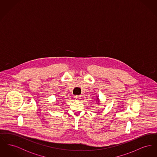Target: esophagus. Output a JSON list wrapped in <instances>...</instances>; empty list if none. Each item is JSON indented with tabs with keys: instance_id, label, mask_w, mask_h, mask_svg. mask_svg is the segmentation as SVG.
<instances>
[{
	"instance_id": "1",
	"label": "esophagus",
	"mask_w": 157,
	"mask_h": 157,
	"mask_svg": "<svg viewBox=\"0 0 157 157\" xmlns=\"http://www.w3.org/2000/svg\"><path fill=\"white\" fill-rule=\"evenodd\" d=\"M75 100H76V101H79L81 99V96H80V95H76V96H75Z\"/></svg>"
}]
</instances>
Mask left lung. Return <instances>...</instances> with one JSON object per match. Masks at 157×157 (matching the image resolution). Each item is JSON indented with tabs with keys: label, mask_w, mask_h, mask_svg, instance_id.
Listing matches in <instances>:
<instances>
[{
	"label": "left lung",
	"mask_w": 157,
	"mask_h": 157,
	"mask_svg": "<svg viewBox=\"0 0 157 157\" xmlns=\"http://www.w3.org/2000/svg\"><path fill=\"white\" fill-rule=\"evenodd\" d=\"M97 98L96 99V101H97L98 104H99V99L98 98V96L97 97Z\"/></svg>",
	"instance_id": "obj_1"
}]
</instances>
